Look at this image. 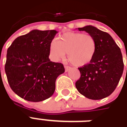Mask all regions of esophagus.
Here are the masks:
<instances>
[{
    "label": "esophagus",
    "instance_id": "esophagus-1",
    "mask_svg": "<svg viewBox=\"0 0 127 127\" xmlns=\"http://www.w3.org/2000/svg\"><path fill=\"white\" fill-rule=\"evenodd\" d=\"M71 69V67L70 66H64V69H65V72H67L69 71V69Z\"/></svg>",
    "mask_w": 127,
    "mask_h": 127
}]
</instances>
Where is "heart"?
I'll return each mask as SVG.
<instances>
[{
  "label": "heart",
  "mask_w": 127,
  "mask_h": 127,
  "mask_svg": "<svg viewBox=\"0 0 127 127\" xmlns=\"http://www.w3.org/2000/svg\"><path fill=\"white\" fill-rule=\"evenodd\" d=\"M96 49L95 39L90 34L67 32L62 34L58 41H53L50 46V54L54 60L67 58L73 65L85 66L93 59Z\"/></svg>",
  "instance_id": "1"
}]
</instances>
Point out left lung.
<instances>
[{
  "instance_id": "1",
  "label": "left lung",
  "mask_w": 127,
  "mask_h": 127,
  "mask_svg": "<svg viewBox=\"0 0 127 127\" xmlns=\"http://www.w3.org/2000/svg\"><path fill=\"white\" fill-rule=\"evenodd\" d=\"M78 30L93 36L96 49L91 63L78 68L81 77L75 83L76 88L90 99L105 98L114 91L123 75L124 63L120 49L109 34L95 26L89 25Z\"/></svg>"
}]
</instances>
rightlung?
Wrapping results in <instances>:
<instances>
[{
	"mask_svg": "<svg viewBox=\"0 0 127 127\" xmlns=\"http://www.w3.org/2000/svg\"><path fill=\"white\" fill-rule=\"evenodd\" d=\"M55 30H32L18 36L7 50L4 66L12 91L21 98L39 102L50 98L56 80L64 72L63 64L50 61V46Z\"/></svg>",
	"mask_w": 127,
	"mask_h": 127,
	"instance_id": "right-lung-1",
	"label": "right lung"
}]
</instances>
